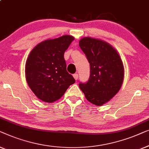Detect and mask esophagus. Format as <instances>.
<instances>
[{
    "mask_svg": "<svg viewBox=\"0 0 149 149\" xmlns=\"http://www.w3.org/2000/svg\"><path fill=\"white\" fill-rule=\"evenodd\" d=\"M73 76H74L75 80H77V79H78V74H74V75H73Z\"/></svg>",
    "mask_w": 149,
    "mask_h": 149,
    "instance_id": "obj_1",
    "label": "esophagus"
}]
</instances>
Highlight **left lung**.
I'll list each match as a JSON object with an SVG mask.
<instances>
[{"label":"left lung","mask_w":149,"mask_h":149,"mask_svg":"<svg viewBox=\"0 0 149 149\" xmlns=\"http://www.w3.org/2000/svg\"><path fill=\"white\" fill-rule=\"evenodd\" d=\"M79 46L90 63V77L79 86L86 99L95 105L108 102L118 93L123 80V63L117 52L108 43L86 37Z\"/></svg>","instance_id":"obj_1"}]
</instances>
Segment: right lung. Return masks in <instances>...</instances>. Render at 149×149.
<instances>
[{
	"label": "right lung",
	"instance_id": "right-lung-1",
	"mask_svg": "<svg viewBox=\"0 0 149 149\" xmlns=\"http://www.w3.org/2000/svg\"><path fill=\"white\" fill-rule=\"evenodd\" d=\"M74 40L65 35L42 42L33 48L26 65V77L29 86L39 99L53 102L64 95L75 83L67 72L65 51Z\"/></svg>",
	"mask_w": 149,
	"mask_h": 149
}]
</instances>
